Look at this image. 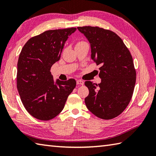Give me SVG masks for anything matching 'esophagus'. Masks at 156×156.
<instances>
[{"label": "esophagus", "mask_w": 156, "mask_h": 156, "mask_svg": "<svg viewBox=\"0 0 156 156\" xmlns=\"http://www.w3.org/2000/svg\"><path fill=\"white\" fill-rule=\"evenodd\" d=\"M76 84L78 85H83L84 84V81L82 80H78L76 81Z\"/></svg>", "instance_id": "34e87169"}]
</instances>
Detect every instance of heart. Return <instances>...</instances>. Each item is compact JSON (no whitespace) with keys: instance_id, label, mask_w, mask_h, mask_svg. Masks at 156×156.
<instances>
[{"instance_id":"heart-1","label":"heart","mask_w":156,"mask_h":156,"mask_svg":"<svg viewBox=\"0 0 156 156\" xmlns=\"http://www.w3.org/2000/svg\"><path fill=\"white\" fill-rule=\"evenodd\" d=\"M85 44V42H84V41H80V42H78L77 44H76V45H80V44Z\"/></svg>"}]
</instances>
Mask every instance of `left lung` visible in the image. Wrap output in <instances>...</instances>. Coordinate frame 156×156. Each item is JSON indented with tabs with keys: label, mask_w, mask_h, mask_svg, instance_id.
I'll return each mask as SVG.
<instances>
[{
	"label": "left lung",
	"mask_w": 156,
	"mask_h": 156,
	"mask_svg": "<svg viewBox=\"0 0 156 156\" xmlns=\"http://www.w3.org/2000/svg\"><path fill=\"white\" fill-rule=\"evenodd\" d=\"M90 44L91 58L101 67L100 84L86 81L88 109L97 117L112 119L121 114L133 96L136 71L133 58L120 37L98 27H78Z\"/></svg>",
	"instance_id": "left-lung-1"
}]
</instances>
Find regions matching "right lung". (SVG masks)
<instances>
[{
	"label": "right lung",
	"mask_w": 156,
	"mask_h": 156,
	"mask_svg": "<svg viewBox=\"0 0 156 156\" xmlns=\"http://www.w3.org/2000/svg\"><path fill=\"white\" fill-rule=\"evenodd\" d=\"M76 30L46 31L29 39L20 53L16 87L26 110L39 120H51L60 113L76 87L74 79L54 81L50 72L60 59L65 42Z\"/></svg>",
	"instance_id": "add662e5"
}]
</instances>
